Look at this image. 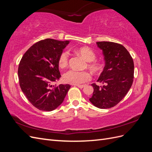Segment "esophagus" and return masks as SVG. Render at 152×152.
Masks as SVG:
<instances>
[{
    "label": "esophagus",
    "instance_id": "1",
    "mask_svg": "<svg viewBox=\"0 0 152 152\" xmlns=\"http://www.w3.org/2000/svg\"><path fill=\"white\" fill-rule=\"evenodd\" d=\"M77 86L78 87H79L80 89H82V88H84V87H85V86H84V85H77Z\"/></svg>",
    "mask_w": 152,
    "mask_h": 152
}]
</instances>
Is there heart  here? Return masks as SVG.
Returning a JSON list of instances; mask_svg holds the SVG:
<instances>
[{
    "label": "heart",
    "mask_w": 152,
    "mask_h": 152,
    "mask_svg": "<svg viewBox=\"0 0 152 152\" xmlns=\"http://www.w3.org/2000/svg\"><path fill=\"white\" fill-rule=\"evenodd\" d=\"M77 53L83 57L87 62V68L95 74H97L102 70V65L100 63L94 61L96 58L95 53L88 47H82L77 50ZM68 51L64 50L58 58V65L61 68H65L69 62ZM63 80L68 84L80 85L86 83L91 79V75L88 72H79L70 70L65 72L63 75Z\"/></svg>",
    "instance_id": "b5f03b06"
}]
</instances>
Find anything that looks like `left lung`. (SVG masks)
<instances>
[{
  "label": "left lung",
  "mask_w": 152,
  "mask_h": 152,
  "mask_svg": "<svg viewBox=\"0 0 152 152\" xmlns=\"http://www.w3.org/2000/svg\"><path fill=\"white\" fill-rule=\"evenodd\" d=\"M103 50L105 66L98 82L103 85L91 84L94 91L89 101L101 109L112 108L124 98L134 79V62L122 45L112 42H98Z\"/></svg>",
  "instance_id": "obj_1"
}]
</instances>
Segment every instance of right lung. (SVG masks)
<instances>
[{
  "label": "right lung",
  "instance_id": "add662e5",
  "mask_svg": "<svg viewBox=\"0 0 152 152\" xmlns=\"http://www.w3.org/2000/svg\"><path fill=\"white\" fill-rule=\"evenodd\" d=\"M69 41L40 40L26 50L18 66L21 89L30 103L40 110L52 111L60 105L70 86H56L61 77L58 58Z\"/></svg>",
  "mask_w": 152,
  "mask_h": 152
}]
</instances>
